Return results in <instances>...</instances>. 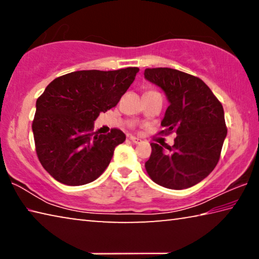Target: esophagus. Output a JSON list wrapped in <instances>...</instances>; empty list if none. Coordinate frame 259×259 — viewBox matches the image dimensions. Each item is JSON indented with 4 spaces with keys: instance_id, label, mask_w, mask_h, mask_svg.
I'll use <instances>...</instances> for the list:
<instances>
[{
    "instance_id": "1",
    "label": "esophagus",
    "mask_w": 259,
    "mask_h": 259,
    "mask_svg": "<svg viewBox=\"0 0 259 259\" xmlns=\"http://www.w3.org/2000/svg\"><path fill=\"white\" fill-rule=\"evenodd\" d=\"M130 140L133 142L134 144H140L142 143V139H139L137 137H130Z\"/></svg>"
}]
</instances>
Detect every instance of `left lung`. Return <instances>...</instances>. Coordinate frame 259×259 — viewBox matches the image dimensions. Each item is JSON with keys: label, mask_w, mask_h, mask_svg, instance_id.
Listing matches in <instances>:
<instances>
[{"label": "left lung", "mask_w": 259, "mask_h": 259, "mask_svg": "<svg viewBox=\"0 0 259 259\" xmlns=\"http://www.w3.org/2000/svg\"><path fill=\"white\" fill-rule=\"evenodd\" d=\"M144 76L161 88L169 102L162 134L177 135L172 147L151 144L146 171L153 182L170 190L194 186L212 171L221 156L227 135L222 104L202 80L187 73L146 68Z\"/></svg>", "instance_id": "left-lung-1"}]
</instances>
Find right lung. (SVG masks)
<instances>
[{"mask_svg": "<svg viewBox=\"0 0 259 259\" xmlns=\"http://www.w3.org/2000/svg\"><path fill=\"white\" fill-rule=\"evenodd\" d=\"M138 72L137 67L72 72L55 78L37 98L32 124L35 148L57 182L80 186L105 171L125 135L119 129L94 134V122L100 112L116 106Z\"/></svg>", "mask_w": 259, "mask_h": 259, "instance_id": "add662e5", "label": "right lung"}]
</instances>
